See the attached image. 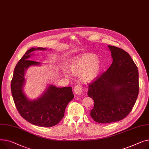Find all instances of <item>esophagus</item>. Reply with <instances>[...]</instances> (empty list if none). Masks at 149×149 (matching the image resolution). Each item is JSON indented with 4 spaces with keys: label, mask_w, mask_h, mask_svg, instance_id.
<instances>
[{
    "label": "esophagus",
    "mask_w": 149,
    "mask_h": 149,
    "mask_svg": "<svg viewBox=\"0 0 149 149\" xmlns=\"http://www.w3.org/2000/svg\"><path fill=\"white\" fill-rule=\"evenodd\" d=\"M74 93L76 95H81L82 93V86L81 85H77L74 86Z\"/></svg>",
    "instance_id": "1"
}]
</instances>
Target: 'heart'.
Segmentation results:
<instances>
[{
	"label": "heart",
	"mask_w": 149,
	"mask_h": 149,
	"mask_svg": "<svg viewBox=\"0 0 149 149\" xmlns=\"http://www.w3.org/2000/svg\"><path fill=\"white\" fill-rule=\"evenodd\" d=\"M68 70L70 73L81 76L84 82L91 83L99 76L102 64L93 54H86L77 56L69 61Z\"/></svg>",
	"instance_id": "heart-1"
}]
</instances>
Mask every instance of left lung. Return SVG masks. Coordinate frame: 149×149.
<instances>
[{"label": "left lung", "mask_w": 149, "mask_h": 149, "mask_svg": "<svg viewBox=\"0 0 149 149\" xmlns=\"http://www.w3.org/2000/svg\"><path fill=\"white\" fill-rule=\"evenodd\" d=\"M112 63L88 86V96L94 100L90 115L99 123L121 120L132 111L139 92L138 70L127 52L108 46Z\"/></svg>", "instance_id": "1"}]
</instances>
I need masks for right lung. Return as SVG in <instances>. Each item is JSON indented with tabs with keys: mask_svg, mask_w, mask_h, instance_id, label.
I'll return each instance as SVG.
<instances>
[{
	"mask_svg": "<svg viewBox=\"0 0 149 149\" xmlns=\"http://www.w3.org/2000/svg\"><path fill=\"white\" fill-rule=\"evenodd\" d=\"M46 48L32 47L26 52L17 64L11 84V93L15 107L21 116L32 125L50 127L57 125L64 116L68 103L74 98L71 86L59 88L49 85L39 97L31 100L23 91L25 73L31 66H38L41 63L29 60L36 50Z\"/></svg>",
	"mask_w": 149,
	"mask_h": 149,
	"instance_id": "1",
	"label": "right lung"
}]
</instances>
